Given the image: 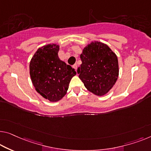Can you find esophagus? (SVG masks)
<instances>
[{"instance_id": "obj_1", "label": "esophagus", "mask_w": 151, "mask_h": 151, "mask_svg": "<svg viewBox=\"0 0 151 151\" xmlns=\"http://www.w3.org/2000/svg\"><path fill=\"white\" fill-rule=\"evenodd\" d=\"M73 68L75 70H77V64H74L73 66Z\"/></svg>"}]
</instances>
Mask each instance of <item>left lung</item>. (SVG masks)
I'll return each instance as SVG.
<instances>
[{
	"mask_svg": "<svg viewBox=\"0 0 151 151\" xmlns=\"http://www.w3.org/2000/svg\"><path fill=\"white\" fill-rule=\"evenodd\" d=\"M82 64L78 67V77L87 89L96 96L106 94L115 84L119 76L116 54L104 43L94 41L83 49Z\"/></svg>",
	"mask_w": 151,
	"mask_h": 151,
	"instance_id": "obj_1",
	"label": "left lung"
}]
</instances>
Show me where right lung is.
<instances>
[{
	"instance_id": "add662e5",
	"label": "right lung",
	"mask_w": 151,
	"mask_h": 151,
	"mask_svg": "<svg viewBox=\"0 0 151 151\" xmlns=\"http://www.w3.org/2000/svg\"><path fill=\"white\" fill-rule=\"evenodd\" d=\"M60 46L49 44L38 49L30 62V75L36 91L51 102L66 94L75 69L60 60Z\"/></svg>"
}]
</instances>
